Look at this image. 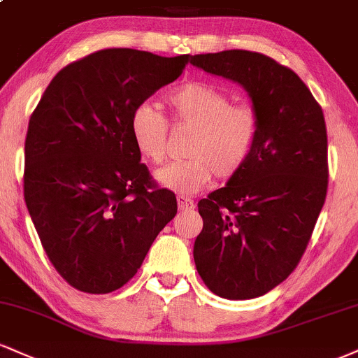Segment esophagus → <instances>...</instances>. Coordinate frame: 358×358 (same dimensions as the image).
Here are the masks:
<instances>
[{"label": "esophagus", "instance_id": "obj_1", "mask_svg": "<svg viewBox=\"0 0 358 358\" xmlns=\"http://www.w3.org/2000/svg\"><path fill=\"white\" fill-rule=\"evenodd\" d=\"M176 201H178V208L182 210V212H187V210H192L193 206V200L192 198H188V196H183V195H178L176 196Z\"/></svg>", "mask_w": 358, "mask_h": 358}]
</instances>
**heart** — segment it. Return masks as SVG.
<instances>
[{
    "label": "heart",
    "mask_w": 358,
    "mask_h": 358,
    "mask_svg": "<svg viewBox=\"0 0 358 358\" xmlns=\"http://www.w3.org/2000/svg\"><path fill=\"white\" fill-rule=\"evenodd\" d=\"M165 105L178 123L196 128L190 141V160L170 163L155 173L158 185L182 195H193L213 182L215 175L234 178L255 148L260 120L245 103L213 85L188 81L168 92ZM130 135L136 152L152 163L166 155V122L152 105H138L130 116Z\"/></svg>",
    "instance_id": "b5f03b06"
}]
</instances>
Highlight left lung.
I'll use <instances>...</instances> for the list:
<instances>
[{"label":"left lung","mask_w":358,"mask_h":358,"mask_svg":"<svg viewBox=\"0 0 358 358\" xmlns=\"http://www.w3.org/2000/svg\"><path fill=\"white\" fill-rule=\"evenodd\" d=\"M193 66L238 83L260 130L243 170L198 201L193 258L228 300L265 295L295 270L325 203L327 128L320 105L290 68L245 50L195 55Z\"/></svg>","instance_id":"obj_1"}]
</instances>
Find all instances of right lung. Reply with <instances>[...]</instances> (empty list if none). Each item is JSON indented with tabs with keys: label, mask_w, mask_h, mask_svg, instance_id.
I'll return each mask as SVG.
<instances>
[{
	"label": "right lung",
	"mask_w": 358,
	"mask_h": 358,
	"mask_svg": "<svg viewBox=\"0 0 358 358\" xmlns=\"http://www.w3.org/2000/svg\"><path fill=\"white\" fill-rule=\"evenodd\" d=\"M190 58L96 51L63 68L29 118L24 201L56 272L81 292L122 288L176 215L175 193L140 163L130 116Z\"/></svg>",
	"instance_id": "add662e5"
}]
</instances>
